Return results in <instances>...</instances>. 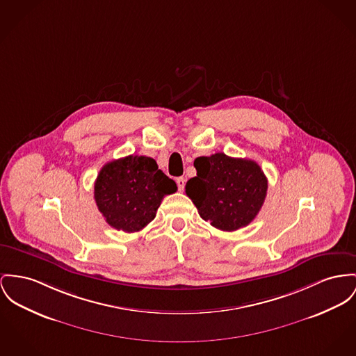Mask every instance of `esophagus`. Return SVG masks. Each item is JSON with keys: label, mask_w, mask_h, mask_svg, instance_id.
<instances>
[{"label": "esophagus", "mask_w": 356, "mask_h": 356, "mask_svg": "<svg viewBox=\"0 0 356 356\" xmlns=\"http://www.w3.org/2000/svg\"><path fill=\"white\" fill-rule=\"evenodd\" d=\"M175 182H177V185H178V190H179V191H182V190L185 189L186 181H185L184 177H178V178L175 179Z\"/></svg>", "instance_id": "obj_1"}]
</instances>
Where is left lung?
Instances as JSON below:
<instances>
[{"mask_svg": "<svg viewBox=\"0 0 356 356\" xmlns=\"http://www.w3.org/2000/svg\"><path fill=\"white\" fill-rule=\"evenodd\" d=\"M197 175L186 184V194L200 216L221 231H236L259 213L267 194V178L250 159L222 152L194 161Z\"/></svg>", "mask_w": 356, "mask_h": 356, "instance_id": "obj_1", "label": "left lung"}]
</instances>
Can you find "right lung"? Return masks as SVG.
Masks as SVG:
<instances>
[{
	"label": "right lung",
	"instance_id": "obj_1",
	"mask_svg": "<svg viewBox=\"0 0 356 356\" xmlns=\"http://www.w3.org/2000/svg\"><path fill=\"white\" fill-rule=\"evenodd\" d=\"M175 191L177 184L158 168L155 159L129 155L101 168L95 200L111 227L131 234L151 222L163 197Z\"/></svg>",
	"mask_w": 356,
	"mask_h": 356
}]
</instances>
